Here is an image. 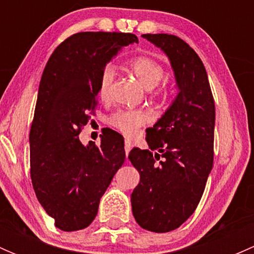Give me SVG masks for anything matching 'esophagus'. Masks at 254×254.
Returning <instances> with one entry per match:
<instances>
[{
    "mask_svg": "<svg viewBox=\"0 0 254 254\" xmlns=\"http://www.w3.org/2000/svg\"><path fill=\"white\" fill-rule=\"evenodd\" d=\"M124 148H125V153H127V155H129L130 150L132 148V143L129 141V140H125V143H124Z\"/></svg>",
    "mask_w": 254,
    "mask_h": 254,
    "instance_id": "34e87169",
    "label": "esophagus"
}]
</instances>
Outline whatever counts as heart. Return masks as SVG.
<instances>
[{"mask_svg":"<svg viewBox=\"0 0 254 254\" xmlns=\"http://www.w3.org/2000/svg\"><path fill=\"white\" fill-rule=\"evenodd\" d=\"M131 72L136 76L140 83L146 89H152L161 82L165 76V68L160 63L147 56H139L134 59L129 65ZM117 70L113 64H107L101 71L98 79V97L103 101L109 99L112 87L114 83ZM151 120L150 114L145 111L135 109H120L109 118V123L127 136H132L140 127Z\"/></svg>","mask_w":254,"mask_h":254,"instance_id":"b5f03b06","label":"heart"}]
</instances>
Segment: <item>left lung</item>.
Returning a JSON list of instances; mask_svg holds the SVG:
<instances>
[{
    "label": "left lung",
    "mask_w": 254,
    "mask_h": 254,
    "mask_svg": "<svg viewBox=\"0 0 254 254\" xmlns=\"http://www.w3.org/2000/svg\"><path fill=\"white\" fill-rule=\"evenodd\" d=\"M142 37L168 56L179 92L146 130L150 150L130 151V162L140 173L131 207L142 229L168 232L195 211L205 189L214 161L215 103L205 67L184 40L172 34Z\"/></svg>",
    "instance_id": "left-lung-1"
}]
</instances>
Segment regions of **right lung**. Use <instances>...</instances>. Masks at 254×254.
<instances>
[{"instance_id":"obj_1","label":"right lung","mask_w":254,"mask_h":254,"mask_svg":"<svg viewBox=\"0 0 254 254\" xmlns=\"http://www.w3.org/2000/svg\"><path fill=\"white\" fill-rule=\"evenodd\" d=\"M132 43L137 37L131 33H76L54 50L43 72L29 134L30 178L39 203L63 231L91 225L125 161L118 132L101 135V146L82 145L78 135L98 103L102 68Z\"/></svg>"}]
</instances>
